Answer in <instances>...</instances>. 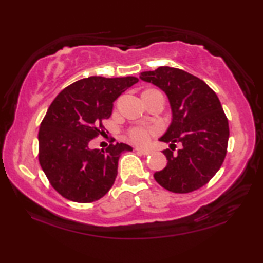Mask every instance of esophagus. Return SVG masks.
<instances>
[{"label":"esophagus","mask_w":263,"mask_h":263,"mask_svg":"<svg viewBox=\"0 0 263 263\" xmlns=\"http://www.w3.org/2000/svg\"><path fill=\"white\" fill-rule=\"evenodd\" d=\"M136 151H137L138 153H140V154H142V155H148V154L151 153V151L145 149V148H140V147H137Z\"/></svg>","instance_id":"obj_1"}]
</instances>
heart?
I'll use <instances>...</instances> for the list:
<instances>
[{
  "label": "heart",
  "mask_w": 263,
  "mask_h": 263,
  "mask_svg": "<svg viewBox=\"0 0 263 263\" xmlns=\"http://www.w3.org/2000/svg\"><path fill=\"white\" fill-rule=\"evenodd\" d=\"M159 131L160 128L158 126H133L127 133L132 142L138 145H145L148 142L151 136H155Z\"/></svg>",
  "instance_id": "1"
}]
</instances>
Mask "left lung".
Listing matches in <instances>:
<instances>
[{
	"instance_id": "obj_1",
	"label": "left lung",
	"mask_w": 263,
	"mask_h": 263,
	"mask_svg": "<svg viewBox=\"0 0 263 263\" xmlns=\"http://www.w3.org/2000/svg\"><path fill=\"white\" fill-rule=\"evenodd\" d=\"M142 81L153 83L167 95L172 123L160 141L167 166L154 174L172 193L186 194L205 185L219 171L228 152L229 121L216 92L203 81L179 68L162 66L142 72ZM176 143L181 148L174 153Z\"/></svg>"
}]
</instances>
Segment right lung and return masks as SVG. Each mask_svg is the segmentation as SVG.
<instances>
[{
	"label": "right lung",
	"instance_id": "1",
	"mask_svg": "<svg viewBox=\"0 0 263 263\" xmlns=\"http://www.w3.org/2000/svg\"><path fill=\"white\" fill-rule=\"evenodd\" d=\"M138 81L135 77H90L66 87L52 102L39 128L38 158L62 197L91 203L112 186L119 157L132 147L116 142L105 149H90L89 142L104 135L103 122L114 102Z\"/></svg>",
	"mask_w": 263,
	"mask_h": 263
}]
</instances>
